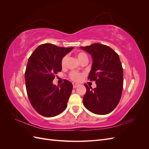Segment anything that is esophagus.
<instances>
[{
  "instance_id": "esophagus-1",
  "label": "esophagus",
  "mask_w": 149,
  "mask_h": 149,
  "mask_svg": "<svg viewBox=\"0 0 149 149\" xmlns=\"http://www.w3.org/2000/svg\"><path fill=\"white\" fill-rule=\"evenodd\" d=\"M79 84L78 83H73V88H76Z\"/></svg>"
}]
</instances>
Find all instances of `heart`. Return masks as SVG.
Here are the masks:
<instances>
[{"instance_id":"obj_1","label":"heart","mask_w":149,"mask_h":149,"mask_svg":"<svg viewBox=\"0 0 149 149\" xmlns=\"http://www.w3.org/2000/svg\"><path fill=\"white\" fill-rule=\"evenodd\" d=\"M76 56H77L78 60H79L80 62L82 61L83 60L88 59V56L86 55V54L84 52H78L77 53H76ZM66 60H67V56H65L63 58H62V60H61V65L62 66L65 65ZM70 78L72 80L75 81H79L81 79V75L79 73H78V72H76V71L71 72L70 74Z\"/></svg>"}]
</instances>
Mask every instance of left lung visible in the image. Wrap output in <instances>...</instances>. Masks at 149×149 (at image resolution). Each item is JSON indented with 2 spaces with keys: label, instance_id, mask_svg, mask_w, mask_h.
<instances>
[{
  "label": "left lung",
  "instance_id": "1",
  "mask_svg": "<svg viewBox=\"0 0 149 149\" xmlns=\"http://www.w3.org/2000/svg\"><path fill=\"white\" fill-rule=\"evenodd\" d=\"M80 48L92 57L88 79L96 83L94 89L84 84V106L94 114H109L118 106L123 92V69L119 55L109 47L100 43Z\"/></svg>",
  "mask_w": 149,
  "mask_h": 149
}]
</instances>
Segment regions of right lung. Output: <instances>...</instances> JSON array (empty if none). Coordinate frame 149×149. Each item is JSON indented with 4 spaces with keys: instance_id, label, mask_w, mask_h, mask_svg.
I'll list each match as a JSON object with an SVG mask.
<instances>
[{
    "instance_id": "1",
    "label": "right lung",
    "mask_w": 149,
    "mask_h": 149,
    "mask_svg": "<svg viewBox=\"0 0 149 149\" xmlns=\"http://www.w3.org/2000/svg\"><path fill=\"white\" fill-rule=\"evenodd\" d=\"M73 48L45 43L36 48L29 58L25 73L26 92L31 106L44 117L59 115L67 107L73 84L65 80L56 86L53 80L62 70V58Z\"/></svg>"
}]
</instances>
